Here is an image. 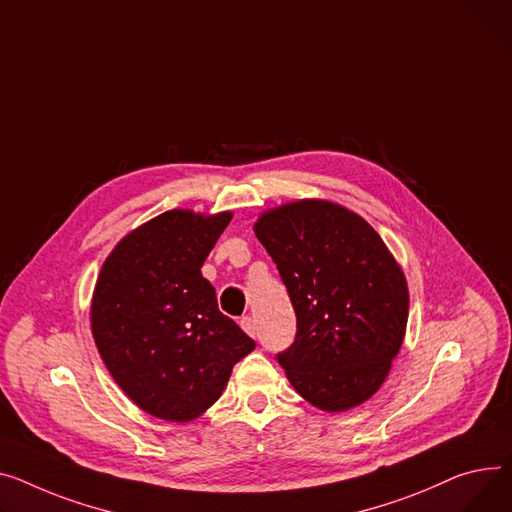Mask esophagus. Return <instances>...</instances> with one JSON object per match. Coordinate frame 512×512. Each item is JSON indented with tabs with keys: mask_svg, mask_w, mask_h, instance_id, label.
<instances>
[{
	"mask_svg": "<svg viewBox=\"0 0 512 512\" xmlns=\"http://www.w3.org/2000/svg\"><path fill=\"white\" fill-rule=\"evenodd\" d=\"M241 327H243L251 337H255V335H257V323H255V319H253V317H249V315H247V317H243V319H241Z\"/></svg>",
	"mask_w": 512,
	"mask_h": 512,
	"instance_id": "34e87169",
	"label": "esophagus"
}]
</instances>
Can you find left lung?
I'll return each instance as SVG.
<instances>
[{"instance_id": "8db88e82", "label": "left lung", "mask_w": 512, "mask_h": 512, "mask_svg": "<svg viewBox=\"0 0 512 512\" xmlns=\"http://www.w3.org/2000/svg\"><path fill=\"white\" fill-rule=\"evenodd\" d=\"M255 234L296 313L294 342L276 356L290 383L325 412L366 401L387 379L410 309L383 238L354 212L319 199L263 214Z\"/></svg>"}]
</instances>
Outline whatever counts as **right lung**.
<instances>
[{"instance_id": "right-lung-1", "label": "right lung", "mask_w": 512, "mask_h": 512, "mask_svg": "<svg viewBox=\"0 0 512 512\" xmlns=\"http://www.w3.org/2000/svg\"><path fill=\"white\" fill-rule=\"evenodd\" d=\"M232 214L164 212L107 257L92 296V335L109 372L144 412L187 422L222 395L253 339L220 313L201 265Z\"/></svg>"}]
</instances>
